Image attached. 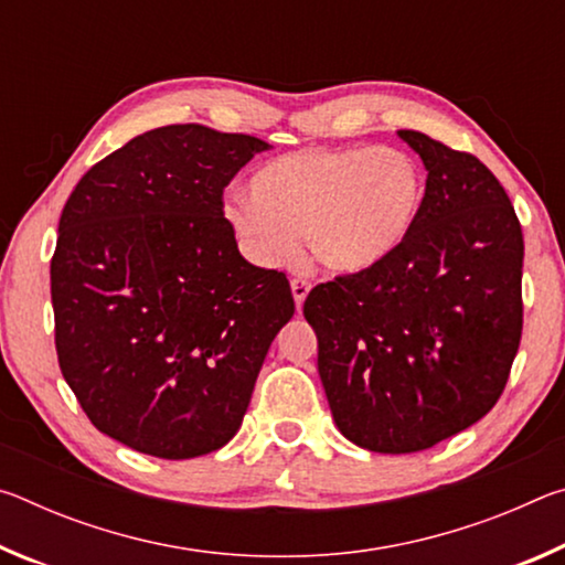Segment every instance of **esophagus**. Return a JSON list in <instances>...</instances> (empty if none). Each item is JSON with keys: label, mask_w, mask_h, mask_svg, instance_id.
<instances>
[{"label": "esophagus", "mask_w": 565, "mask_h": 565, "mask_svg": "<svg viewBox=\"0 0 565 565\" xmlns=\"http://www.w3.org/2000/svg\"><path fill=\"white\" fill-rule=\"evenodd\" d=\"M291 291H294L296 309H301V303H303V299H306V294L311 291V281L306 279V276H296V279H291Z\"/></svg>", "instance_id": "obj_1"}]
</instances>
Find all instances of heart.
Segmentation results:
<instances>
[{"label":"heart","instance_id":"b5f03b06","mask_svg":"<svg viewBox=\"0 0 565 565\" xmlns=\"http://www.w3.org/2000/svg\"><path fill=\"white\" fill-rule=\"evenodd\" d=\"M252 189L224 199V218L254 262L289 259L303 234L323 266L361 271L408 236L424 177L401 149L309 147L269 161Z\"/></svg>","mask_w":565,"mask_h":565}]
</instances>
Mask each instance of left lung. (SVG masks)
I'll list each match as a JSON object with an SVG mask.
<instances>
[{"mask_svg":"<svg viewBox=\"0 0 565 565\" xmlns=\"http://www.w3.org/2000/svg\"><path fill=\"white\" fill-rule=\"evenodd\" d=\"M426 194L386 259L313 286L303 317L339 431L376 454H414L501 398L523 331V232L491 169L414 129Z\"/></svg>","mask_w":565,"mask_h":565,"instance_id":"1","label":"left lung"}]
</instances>
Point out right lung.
Returning <instances> with one entry per match:
<instances>
[{
  "label": "right lung",
  "instance_id": "obj_1",
  "mask_svg": "<svg viewBox=\"0 0 565 565\" xmlns=\"http://www.w3.org/2000/svg\"><path fill=\"white\" fill-rule=\"evenodd\" d=\"M269 145L202 124L134 137L74 186L52 256L60 369L102 434L169 461L242 426L294 317L284 271L238 254L224 189Z\"/></svg>",
  "mask_w": 565,
  "mask_h": 565
}]
</instances>
